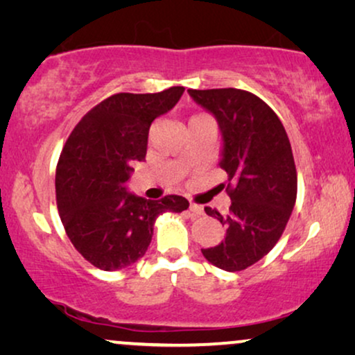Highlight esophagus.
I'll use <instances>...</instances> for the list:
<instances>
[{
	"mask_svg": "<svg viewBox=\"0 0 355 355\" xmlns=\"http://www.w3.org/2000/svg\"><path fill=\"white\" fill-rule=\"evenodd\" d=\"M189 210H191L193 215H197V216L203 215V207L197 205V203H191V205H189Z\"/></svg>",
	"mask_w": 355,
	"mask_h": 355,
	"instance_id": "obj_1",
	"label": "esophagus"
}]
</instances>
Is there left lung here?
Wrapping results in <instances>:
<instances>
[{"instance_id":"obj_1","label":"left lung","mask_w":355,"mask_h":355,"mask_svg":"<svg viewBox=\"0 0 355 355\" xmlns=\"http://www.w3.org/2000/svg\"><path fill=\"white\" fill-rule=\"evenodd\" d=\"M215 116L221 132L220 168L227 173V215L205 207L226 236L202 249L211 265L241 271L254 265L279 241L297 196V173L284 125L259 96L239 89L187 90Z\"/></svg>"}]
</instances>
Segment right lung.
Returning <instances> with one entry per match:
<instances>
[{
    "label": "right lung",
    "mask_w": 355,
    "mask_h": 355,
    "mask_svg": "<svg viewBox=\"0 0 355 355\" xmlns=\"http://www.w3.org/2000/svg\"><path fill=\"white\" fill-rule=\"evenodd\" d=\"M184 94H116L92 108L66 140L56 168V202L72 245L105 271L128 268L142 259L162 213H181V196L147 200L128 191L132 163L147 155L150 125Z\"/></svg>",
    "instance_id": "obj_1"
}]
</instances>
